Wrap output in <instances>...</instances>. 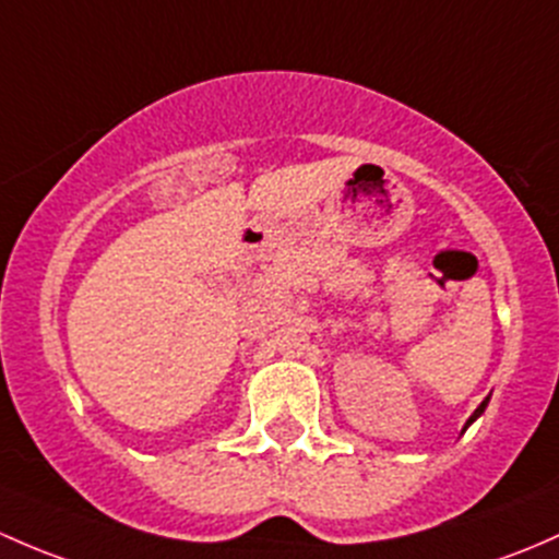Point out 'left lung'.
<instances>
[{"instance_id":"8db88e82","label":"left lung","mask_w":559,"mask_h":559,"mask_svg":"<svg viewBox=\"0 0 559 559\" xmlns=\"http://www.w3.org/2000/svg\"><path fill=\"white\" fill-rule=\"evenodd\" d=\"M487 401H490V399H485V401H481V404H479V408H476V412H474V414H471V419H468V423H465V425H471V423H474V419H476V417H479V414H481V412H485V408H487Z\"/></svg>"}]
</instances>
